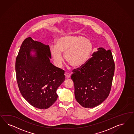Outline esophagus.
I'll return each instance as SVG.
<instances>
[{
	"mask_svg": "<svg viewBox=\"0 0 134 134\" xmlns=\"http://www.w3.org/2000/svg\"><path fill=\"white\" fill-rule=\"evenodd\" d=\"M65 77L67 78V79H68V78H70V77H71V74H69V73H66L65 74Z\"/></svg>",
	"mask_w": 134,
	"mask_h": 134,
	"instance_id": "1",
	"label": "esophagus"
}]
</instances>
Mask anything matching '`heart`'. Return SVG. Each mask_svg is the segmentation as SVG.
Listing matches in <instances>:
<instances>
[{
  "label": "heart",
  "mask_w": 134,
  "mask_h": 134,
  "mask_svg": "<svg viewBox=\"0 0 134 134\" xmlns=\"http://www.w3.org/2000/svg\"><path fill=\"white\" fill-rule=\"evenodd\" d=\"M93 49L91 41L81 35L67 34L57 38L55 46L49 47L50 53L55 65H62L64 53L65 60L74 68L82 67L88 61Z\"/></svg>",
  "instance_id": "heart-1"
}]
</instances>
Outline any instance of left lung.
<instances>
[{"mask_svg": "<svg viewBox=\"0 0 134 134\" xmlns=\"http://www.w3.org/2000/svg\"><path fill=\"white\" fill-rule=\"evenodd\" d=\"M80 68L71 76L77 101L86 108H94L108 97L114 73L110 50L99 48Z\"/></svg>", "mask_w": 134, "mask_h": 134, "instance_id": "left-lung-1", "label": "left lung"}]
</instances>
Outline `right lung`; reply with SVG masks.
Here are the masks:
<instances>
[{
    "instance_id": "obj_1",
    "label": "right lung",
    "mask_w": 134,
    "mask_h": 134,
    "mask_svg": "<svg viewBox=\"0 0 134 134\" xmlns=\"http://www.w3.org/2000/svg\"><path fill=\"white\" fill-rule=\"evenodd\" d=\"M49 45L26 38L16 60L17 82L23 97L34 107L49 108L57 101V90L65 81L64 71L51 63Z\"/></svg>"
}]
</instances>
